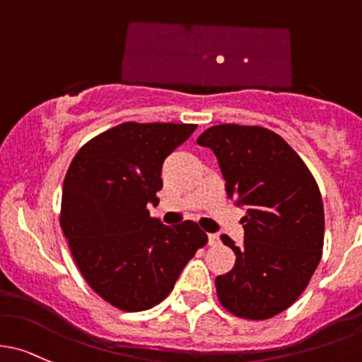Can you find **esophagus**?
I'll list each match as a JSON object with an SVG mask.
<instances>
[{
	"label": "esophagus",
	"mask_w": 362,
	"mask_h": 362,
	"mask_svg": "<svg viewBox=\"0 0 362 362\" xmlns=\"http://www.w3.org/2000/svg\"><path fill=\"white\" fill-rule=\"evenodd\" d=\"M220 243L218 234H208V245L210 246H216Z\"/></svg>",
	"instance_id": "1"
}]
</instances>
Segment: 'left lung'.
Returning <instances> with one entry per match:
<instances>
[{"instance_id": "8db88e82", "label": "left lung", "mask_w": 362, "mask_h": 362, "mask_svg": "<svg viewBox=\"0 0 362 362\" xmlns=\"http://www.w3.org/2000/svg\"><path fill=\"white\" fill-rule=\"evenodd\" d=\"M197 144L215 152L227 196L246 206L245 246L220 235L235 264L216 276L218 302L235 317L271 319L298 300L322 257L317 182L286 140L264 127L215 124Z\"/></svg>"}]
</instances>
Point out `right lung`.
Returning a JSON list of instances; mask_svg holds the SVG:
<instances>
[{"label": "right lung", "mask_w": 362, "mask_h": 362, "mask_svg": "<svg viewBox=\"0 0 362 362\" xmlns=\"http://www.w3.org/2000/svg\"><path fill=\"white\" fill-rule=\"evenodd\" d=\"M197 124L127 121L76 152L62 187L60 227L88 286L124 312L161 303L208 243L192 220L165 226L149 215L166 156Z\"/></svg>", "instance_id": "1"}]
</instances>
